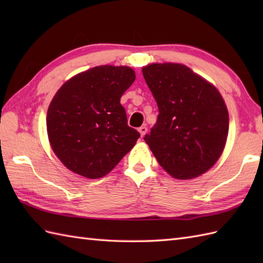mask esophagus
<instances>
[{
    "instance_id": "esophagus-1",
    "label": "esophagus",
    "mask_w": 263,
    "mask_h": 263,
    "mask_svg": "<svg viewBox=\"0 0 263 263\" xmlns=\"http://www.w3.org/2000/svg\"><path fill=\"white\" fill-rule=\"evenodd\" d=\"M138 131H139V133H140L141 137H144V135H146V133H147V126L146 125L140 126V127L138 128Z\"/></svg>"
}]
</instances>
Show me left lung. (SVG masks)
<instances>
[{
	"label": "left lung",
	"instance_id": "left-lung-1",
	"mask_svg": "<svg viewBox=\"0 0 263 263\" xmlns=\"http://www.w3.org/2000/svg\"><path fill=\"white\" fill-rule=\"evenodd\" d=\"M142 73L159 109L144 141L159 165L177 180L208 172L224 152L230 126L220 92L180 63H152Z\"/></svg>",
	"mask_w": 263,
	"mask_h": 263
}]
</instances>
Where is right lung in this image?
Here are the masks:
<instances>
[{
	"mask_svg": "<svg viewBox=\"0 0 263 263\" xmlns=\"http://www.w3.org/2000/svg\"><path fill=\"white\" fill-rule=\"evenodd\" d=\"M135 80L130 66L99 65L72 77L57 91L47 110V136L66 168L96 180L135 147L140 135L127 125L120 104Z\"/></svg>",
	"mask_w": 263,
	"mask_h": 263,
	"instance_id": "1",
	"label": "right lung"
}]
</instances>
